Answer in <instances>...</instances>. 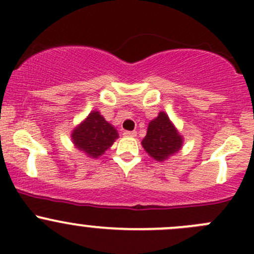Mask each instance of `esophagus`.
<instances>
[{
	"label": "esophagus",
	"instance_id": "obj_1",
	"mask_svg": "<svg viewBox=\"0 0 254 254\" xmlns=\"http://www.w3.org/2000/svg\"><path fill=\"white\" fill-rule=\"evenodd\" d=\"M123 135H124V136L134 137V136H136V131H124L123 132Z\"/></svg>",
	"mask_w": 254,
	"mask_h": 254
}]
</instances>
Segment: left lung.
I'll return each mask as SVG.
<instances>
[{
  "label": "left lung",
  "mask_w": 254,
  "mask_h": 254,
  "mask_svg": "<svg viewBox=\"0 0 254 254\" xmlns=\"http://www.w3.org/2000/svg\"><path fill=\"white\" fill-rule=\"evenodd\" d=\"M141 143L151 157L162 162L181 150L183 137L172 124L168 115L165 112H160L158 117L151 120L148 124L147 134Z\"/></svg>",
  "instance_id": "left-lung-1"
}]
</instances>
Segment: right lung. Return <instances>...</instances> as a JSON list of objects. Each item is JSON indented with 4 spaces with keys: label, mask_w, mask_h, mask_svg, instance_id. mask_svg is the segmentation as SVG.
Here are the masks:
<instances>
[{
    "label": "right lung",
    "mask_w": 254,
    "mask_h": 254,
    "mask_svg": "<svg viewBox=\"0 0 254 254\" xmlns=\"http://www.w3.org/2000/svg\"><path fill=\"white\" fill-rule=\"evenodd\" d=\"M118 136L119 135L115 127L97 111L89 113L88 117L71 134L76 148L92 158H98L103 155Z\"/></svg>",
    "instance_id": "obj_1"
}]
</instances>
